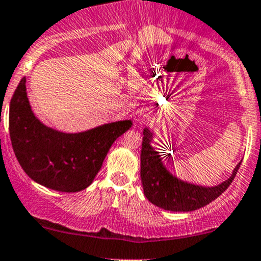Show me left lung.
I'll use <instances>...</instances> for the list:
<instances>
[{
    "instance_id": "obj_1",
    "label": "left lung",
    "mask_w": 261,
    "mask_h": 261,
    "mask_svg": "<svg viewBox=\"0 0 261 261\" xmlns=\"http://www.w3.org/2000/svg\"><path fill=\"white\" fill-rule=\"evenodd\" d=\"M152 133L149 128H145L140 176L146 199L164 210L194 211L206 206L229 188L240 167L241 163L238 164L229 179L213 188L185 182L167 171L159 152L150 145Z\"/></svg>"
}]
</instances>
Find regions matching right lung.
Returning <instances> with one entry per match:
<instances>
[{
  "instance_id": "obj_1",
  "label": "right lung",
  "mask_w": 261,
  "mask_h": 261,
  "mask_svg": "<svg viewBox=\"0 0 261 261\" xmlns=\"http://www.w3.org/2000/svg\"><path fill=\"white\" fill-rule=\"evenodd\" d=\"M131 125L130 120H125L79 134L47 127L32 112L24 77L10 102L8 128L21 167L34 181L62 193L86 189L100 171L115 140Z\"/></svg>"
}]
</instances>
